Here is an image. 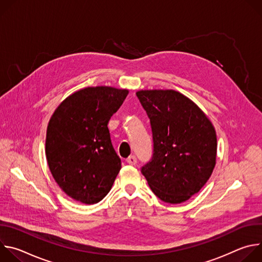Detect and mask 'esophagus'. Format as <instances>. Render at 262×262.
Listing matches in <instances>:
<instances>
[{"mask_svg":"<svg viewBox=\"0 0 262 262\" xmlns=\"http://www.w3.org/2000/svg\"><path fill=\"white\" fill-rule=\"evenodd\" d=\"M126 162H127L130 166H135V165L137 164V158H136L135 156H132V157H129V158L126 160Z\"/></svg>","mask_w":262,"mask_h":262,"instance_id":"1","label":"esophagus"}]
</instances>
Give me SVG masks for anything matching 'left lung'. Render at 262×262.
<instances>
[{
  "mask_svg": "<svg viewBox=\"0 0 262 262\" xmlns=\"http://www.w3.org/2000/svg\"><path fill=\"white\" fill-rule=\"evenodd\" d=\"M137 96L150 119L154 155L142 167L151 191L177 204L197 194L216 159L215 129L204 112L175 90H140Z\"/></svg>",
  "mask_w": 262,
  "mask_h": 262,
  "instance_id": "left-lung-1",
  "label": "left lung"
}]
</instances>
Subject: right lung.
I'll use <instances>...</instances> for the list:
<instances>
[{
  "instance_id": "right-lung-1",
  "label": "right lung",
  "mask_w": 262,
  "mask_h": 262,
  "mask_svg": "<svg viewBox=\"0 0 262 262\" xmlns=\"http://www.w3.org/2000/svg\"><path fill=\"white\" fill-rule=\"evenodd\" d=\"M126 89L87 87L66 97L52 115L46 140L51 173L70 198L94 204L110 192L121 169L107 123Z\"/></svg>"
}]
</instances>
